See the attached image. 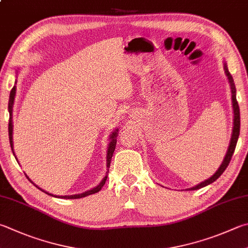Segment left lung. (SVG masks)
<instances>
[{
  "mask_svg": "<svg viewBox=\"0 0 248 248\" xmlns=\"http://www.w3.org/2000/svg\"><path fill=\"white\" fill-rule=\"evenodd\" d=\"M224 66V73H226L227 77L229 79V82H230L231 85V91H232V103H233V110H234V127H233V133H232V138H231V142H230V146H229V150L226 157H224V160L223 163L220 166V168L217 170V172H216L213 177L209 178L208 180H205L204 182L200 183L199 186H193L191 188H188V190H199L201 187H204L206 186H208V184L213 183L214 181H216L220 175L223 173V171L227 169V167L230 164L231 158L233 156V153L234 150H235V146H236V143H237V139L238 136H240V127H241V119H240V107H238V103L236 101V90H235V84H234V81L231 74L229 73V69L227 67V64H223Z\"/></svg>",
  "mask_w": 248,
  "mask_h": 248,
  "instance_id": "8db88e82",
  "label": "left lung"
}]
</instances>
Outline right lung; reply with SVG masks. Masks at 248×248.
Masks as SVG:
<instances>
[{
    "label": "right lung",
    "instance_id": "add662e5",
    "mask_svg": "<svg viewBox=\"0 0 248 248\" xmlns=\"http://www.w3.org/2000/svg\"><path fill=\"white\" fill-rule=\"evenodd\" d=\"M15 93H16V87L14 85L13 87V89L11 90V94H10V101H8V111H10V121H8V136H10V143H11V147H12V152L14 153V151H13V124H12V109H13V103H14V98H15ZM117 132H118V129L116 130V131L111 134V141L109 143V146H108V151H107V167L109 168L110 166V161H111V157H112V154H114V151H115V147H116V138H117ZM107 179V175H105L104 179L102 180V182L98 184V186L96 187L92 188V190H90L88 192H84L82 193V194H77V195H70V196H58L61 197V199H67V200H74V199H81V197H84V196H88V195H91V194H94V193H97L98 191H101V188L103 187V186L105 184V181ZM38 187V186H37ZM40 188V187H38ZM41 190V188H40ZM42 192H44L43 190H41ZM46 193V192H44ZM46 194H48V193H46ZM51 195V194H49Z\"/></svg>",
    "mask_w": 248,
    "mask_h": 248
}]
</instances>
